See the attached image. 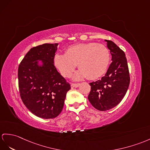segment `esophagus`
Returning <instances> with one entry per match:
<instances>
[{
  "instance_id": "1",
  "label": "esophagus",
  "mask_w": 150,
  "mask_h": 150,
  "mask_svg": "<svg viewBox=\"0 0 150 150\" xmlns=\"http://www.w3.org/2000/svg\"><path fill=\"white\" fill-rule=\"evenodd\" d=\"M79 85H80L79 83H72L71 86H73V87H74V88H78V87L79 86Z\"/></svg>"
}]
</instances>
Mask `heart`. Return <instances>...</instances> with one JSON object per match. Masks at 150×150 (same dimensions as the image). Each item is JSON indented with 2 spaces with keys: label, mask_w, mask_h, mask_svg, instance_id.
<instances>
[{
  "label": "heart",
  "mask_w": 150,
  "mask_h": 150,
  "mask_svg": "<svg viewBox=\"0 0 150 150\" xmlns=\"http://www.w3.org/2000/svg\"><path fill=\"white\" fill-rule=\"evenodd\" d=\"M110 62V52L107 46L96 42L80 43L69 46L65 54L57 53L53 57V64L61 74L69 77L75 68L79 70L73 79L86 78L96 79L106 71Z\"/></svg>",
  "instance_id": "heart-1"
}]
</instances>
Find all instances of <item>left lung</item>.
<instances>
[{
	"instance_id": "left-lung-1",
	"label": "left lung",
	"mask_w": 150,
	"mask_h": 150,
	"mask_svg": "<svg viewBox=\"0 0 150 150\" xmlns=\"http://www.w3.org/2000/svg\"><path fill=\"white\" fill-rule=\"evenodd\" d=\"M110 50L112 62L101 79L90 83L88 98L99 111H107L117 105L125 96L130 84L129 67L125 54L115 42L105 40Z\"/></svg>"
}]
</instances>
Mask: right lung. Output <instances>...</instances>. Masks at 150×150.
<instances>
[{
  "instance_id": "obj_1",
  "label": "right lung",
  "mask_w": 150,
  "mask_h": 150,
  "mask_svg": "<svg viewBox=\"0 0 150 150\" xmlns=\"http://www.w3.org/2000/svg\"><path fill=\"white\" fill-rule=\"evenodd\" d=\"M58 43L32 47L18 67V86L25 106L39 118L50 119L60 115L71 86L57 70L53 57Z\"/></svg>"
}]
</instances>
